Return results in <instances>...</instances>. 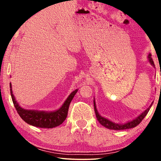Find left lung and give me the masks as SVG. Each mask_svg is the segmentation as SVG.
Here are the masks:
<instances>
[{"instance_id": "8db88e82", "label": "left lung", "mask_w": 161, "mask_h": 161, "mask_svg": "<svg viewBox=\"0 0 161 161\" xmlns=\"http://www.w3.org/2000/svg\"><path fill=\"white\" fill-rule=\"evenodd\" d=\"M148 61L150 62V64H151L152 66H153L155 67L153 60V59L151 58V54H148ZM152 103L150 105V107L147 108L146 110L144 111L142 114H141L140 115L137 117V118H136L135 119L132 120V121H130L129 122H127V123H125L123 124H116V123H114V122L110 121V120H108L107 119L104 118V117L101 116L99 114V112L97 111L95 100H94V111H95V114H96L97 119L103 126H104L106 128H107V129H111V130H125V129H132V128H134L136 126H138V125L139 124L141 121H142V120L144 119V117L147 115V114H148V112L150 110V108H151V107Z\"/></svg>"}]
</instances>
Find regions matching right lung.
I'll list each match as a JSON object with an SVG mask.
<instances>
[{
    "instance_id": "1",
    "label": "right lung",
    "mask_w": 161,
    "mask_h": 161,
    "mask_svg": "<svg viewBox=\"0 0 161 161\" xmlns=\"http://www.w3.org/2000/svg\"><path fill=\"white\" fill-rule=\"evenodd\" d=\"M10 88L13 104L21 119L30 125L39 128H44V129H52L58 126L59 125L63 123L67 116L70 102H72L73 97L78 91V89L73 91L59 109L54 111H45L28 110L22 108L15 100L14 95L13 94L12 85L10 83Z\"/></svg>"
}]
</instances>
